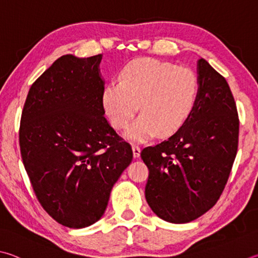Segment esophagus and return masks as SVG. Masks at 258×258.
Returning a JSON list of instances; mask_svg holds the SVG:
<instances>
[{
    "instance_id": "34e87169",
    "label": "esophagus",
    "mask_w": 258,
    "mask_h": 258,
    "mask_svg": "<svg viewBox=\"0 0 258 258\" xmlns=\"http://www.w3.org/2000/svg\"><path fill=\"white\" fill-rule=\"evenodd\" d=\"M132 150H133V156H134V158H139V157H140V153H141V149H140L139 145L133 144V145H132Z\"/></svg>"
}]
</instances>
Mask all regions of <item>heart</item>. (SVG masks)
Returning a JSON list of instances; mask_svg holds the SVG:
<instances>
[{"mask_svg": "<svg viewBox=\"0 0 258 258\" xmlns=\"http://www.w3.org/2000/svg\"><path fill=\"white\" fill-rule=\"evenodd\" d=\"M198 93L199 80L191 70L142 57L121 69L119 83L107 84L101 102L110 124L118 130L141 110L125 132L128 140L141 142L158 133L168 137L177 132L193 111Z\"/></svg>", "mask_w": 258, "mask_h": 258, "instance_id": "heart-1", "label": "heart"}]
</instances>
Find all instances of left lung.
I'll list each match as a JSON object with an SVG mask.
<instances>
[{
	"mask_svg": "<svg viewBox=\"0 0 258 258\" xmlns=\"http://www.w3.org/2000/svg\"><path fill=\"white\" fill-rule=\"evenodd\" d=\"M198 100L168 140L142 150L149 169L145 199L159 218L187 223L214 207L230 175L239 119L229 84L204 58L198 60Z\"/></svg>",
	"mask_w": 258,
	"mask_h": 258,
	"instance_id": "1",
	"label": "left lung"
}]
</instances>
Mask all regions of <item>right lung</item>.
<instances>
[{"instance_id": "add662e5", "label": "right lung", "mask_w": 258, "mask_h": 258, "mask_svg": "<svg viewBox=\"0 0 258 258\" xmlns=\"http://www.w3.org/2000/svg\"><path fill=\"white\" fill-rule=\"evenodd\" d=\"M102 55H64L32 83L23 106L19 142L37 199L65 227L91 226L132 161L105 118Z\"/></svg>"}]
</instances>
